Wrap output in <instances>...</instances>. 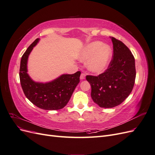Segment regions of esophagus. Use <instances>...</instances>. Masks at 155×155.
Instances as JSON below:
<instances>
[{
	"instance_id": "obj_1",
	"label": "esophagus",
	"mask_w": 155,
	"mask_h": 155,
	"mask_svg": "<svg viewBox=\"0 0 155 155\" xmlns=\"http://www.w3.org/2000/svg\"><path fill=\"white\" fill-rule=\"evenodd\" d=\"M85 76L86 75L84 74V73H82L81 74V76H80V79H81V80H83V79H85Z\"/></svg>"
}]
</instances>
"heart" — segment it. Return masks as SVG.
<instances>
[{
	"mask_svg": "<svg viewBox=\"0 0 155 155\" xmlns=\"http://www.w3.org/2000/svg\"><path fill=\"white\" fill-rule=\"evenodd\" d=\"M112 56L111 47L102 42L94 41L88 44L79 55L82 61H87V68L94 73H101L107 68Z\"/></svg>",
	"mask_w": 155,
	"mask_h": 155,
	"instance_id": "heart-1",
	"label": "heart"
}]
</instances>
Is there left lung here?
Wrapping results in <instances>:
<instances>
[{
    "instance_id": "obj_1",
    "label": "left lung",
    "mask_w": 155,
    "mask_h": 155,
    "mask_svg": "<svg viewBox=\"0 0 155 155\" xmlns=\"http://www.w3.org/2000/svg\"><path fill=\"white\" fill-rule=\"evenodd\" d=\"M113 55L105 71L97 76L88 75L91 97L100 107L112 108L120 105L134 87L136 78L135 60L125 44L111 37Z\"/></svg>"
}]
</instances>
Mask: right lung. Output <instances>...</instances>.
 Returning a JSON list of instances; mask_svg holds the SVG:
<instances>
[{"label": "right lung", "mask_w": 155, "mask_h": 155, "mask_svg": "<svg viewBox=\"0 0 155 155\" xmlns=\"http://www.w3.org/2000/svg\"><path fill=\"white\" fill-rule=\"evenodd\" d=\"M36 39L27 48L21 60L19 78L26 97L33 104L44 110H59L67 105L75 88L80 81L81 72L63 74L55 80L46 83L32 80L27 73L28 58L38 43Z\"/></svg>", "instance_id": "obj_1"}]
</instances>
